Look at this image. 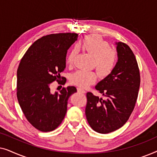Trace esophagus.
<instances>
[{
  "mask_svg": "<svg viewBox=\"0 0 157 157\" xmlns=\"http://www.w3.org/2000/svg\"><path fill=\"white\" fill-rule=\"evenodd\" d=\"M77 91H78V92H79V93H81V94H84L86 92L84 90L81 89V88H77Z\"/></svg>",
  "mask_w": 157,
  "mask_h": 157,
  "instance_id": "1",
  "label": "esophagus"
}]
</instances>
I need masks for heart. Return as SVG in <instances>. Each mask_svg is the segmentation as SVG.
<instances>
[{"mask_svg":"<svg viewBox=\"0 0 157 157\" xmlns=\"http://www.w3.org/2000/svg\"><path fill=\"white\" fill-rule=\"evenodd\" d=\"M81 46L89 54L94 56V66L102 76H108L114 69L117 56L113 49L110 48L109 43L96 36H86L81 43ZM77 53L76 48H73L68 53L66 62L69 65L74 63ZM98 78V74L94 71L78 70L72 74L71 81L81 88H86L94 83Z\"/></svg>","mask_w":157,"mask_h":157,"instance_id":"obj_1","label":"heart"}]
</instances>
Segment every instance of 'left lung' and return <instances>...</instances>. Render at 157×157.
Wrapping results in <instances>:
<instances>
[{
    "label": "left lung",
    "instance_id": "obj_1",
    "mask_svg": "<svg viewBox=\"0 0 157 157\" xmlns=\"http://www.w3.org/2000/svg\"><path fill=\"white\" fill-rule=\"evenodd\" d=\"M117 45L118 61L114 69L96 86L107 98L104 100L91 92L86 94L88 123L100 134L114 132L126 124L134 109L140 86V73L134 53L124 43Z\"/></svg>",
    "mask_w": 157,
    "mask_h": 157
}]
</instances>
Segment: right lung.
Wrapping results in <instances>:
<instances>
[{
	"label": "right lung",
	"instance_id": "add662e5",
	"mask_svg": "<svg viewBox=\"0 0 157 157\" xmlns=\"http://www.w3.org/2000/svg\"><path fill=\"white\" fill-rule=\"evenodd\" d=\"M78 34L53 33L36 40L23 56L17 71V98L30 124L40 132L54 130L61 124L67 111L68 99L76 92L74 86L51 93L50 84L56 81L65 84L60 74L66 68L67 50Z\"/></svg>",
	"mask_w": 157,
	"mask_h": 157
}]
</instances>
